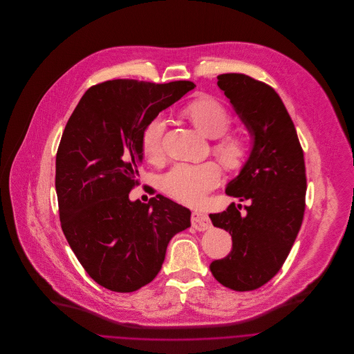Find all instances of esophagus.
<instances>
[{
  "label": "esophagus",
  "instance_id": "34e87169",
  "mask_svg": "<svg viewBox=\"0 0 354 354\" xmlns=\"http://www.w3.org/2000/svg\"><path fill=\"white\" fill-rule=\"evenodd\" d=\"M191 225L198 232H205V230L210 229V226H212L209 216L206 214H203V212H199V210L192 212Z\"/></svg>",
  "mask_w": 354,
  "mask_h": 354
}]
</instances>
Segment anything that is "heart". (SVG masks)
Returning <instances> with one entry per match:
<instances>
[{
  "label": "heart",
  "mask_w": 354,
  "mask_h": 354,
  "mask_svg": "<svg viewBox=\"0 0 354 354\" xmlns=\"http://www.w3.org/2000/svg\"><path fill=\"white\" fill-rule=\"evenodd\" d=\"M187 113L207 136H220L214 149L225 166L234 169L245 160L250 151L247 139L240 135H223L232 124V115L222 102L215 97H201L188 104ZM167 118L158 114L142 131V152L149 162L155 163L163 158ZM221 177V169L214 162L177 163L162 176L160 187L170 198L195 206L201 205L206 195L219 185Z\"/></svg>",
  "instance_id": "obj_1"
}]
</instances>
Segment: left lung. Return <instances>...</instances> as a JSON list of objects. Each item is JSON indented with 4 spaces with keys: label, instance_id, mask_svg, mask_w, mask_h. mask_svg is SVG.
<instances>
[{
    "label": "left lung",
    "instance_id": "8db88e82",
    "mask_svg": "<svg viewBox=\"0 0 354 354\" xmlns=\"http://www.w3.org/2000/svg\"><path fill=\"white\" fill-rule=\"evenodd\" d=\"M218 86L250 131L254 147L226 194L251 201L241 215L234 203L210 214L215 227L232 234L230 254L210 263L223 286L250 292L263 286L285 263L306 210L304 153L295 124L269 85L244 74H222Z\"/></svg>",
    "mask_w": 354,
    "mask_h": 354
}]
</instances>
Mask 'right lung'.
Instances as JSON below:
<instances>
[{
	"label": "right lung",
	"instance_id": "add662e5",
	"mask_svg": "<svg viewBox=\"0 0 354 354\" xmlns=\"http://www.w3.org/2000/svg\"><path fill=\"white\" fill-rule=\"evenodd\" d=\"M194 86L106 81L85 92L65 125L55 158L61 229L88 274L111 292L151 283L171 237L191 226L189 209L174 201L132 202L128 194L139 184L145 125Z\"/></svg>",
	"mask_w": 354,
	"mask_h": 354
}]
</instances>
